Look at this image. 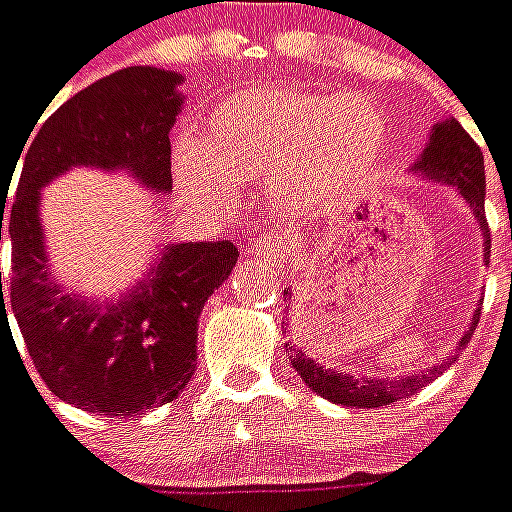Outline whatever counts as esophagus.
<instances>
[{
  "label": "esophagus",
  "instance_id": "obj_1",
  "mask_svg": "<svg viewBox=\"0 0 512 512\" xmlns=\"http://www.w3.org/2000/svg\"><path fill=\"white\" fill-rule=\"evenodd\" d=\"M255 255L263 257V260H268V263L282 266V263H287V257H290V249H287L285 241H279V238H274V236H266L257 241Z\"/></svg>",
  "mask_w": 512,
  "mask_h": 512
}]
</instances>
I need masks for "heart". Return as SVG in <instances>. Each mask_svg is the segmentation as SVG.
I'll return each instance as SVG.
<instances>
[{
    "label": "heart",
    "mask_w": 512,
    "mask_h": 512,
    "mask_svg": "<svg viewBox=\"0 0 512 512\" xmlns=\"http://www.w3.org/2000/svg\"><path fill=\"white\" fill-rule=\"evenodd\" d=\"M385 149L388 119L363 94L246 89L211 116L206 143H176L173 176L187 195L219 206L236 176L274 179L287 211L314 214L372 181Z\"/></svg>",
    "instance_id": "obj_1"
}]
</instances>
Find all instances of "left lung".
I'll list each match as a JSON object with an SVG mask.
<instances>
[{
	"mask_svg": "<svg viewBox=\"0 0 512 512\" xmlns=\"http://www.w3.org/2000/svg\"><path fill=\"white\" fill-rule=\"evenodd\" d=\"M410 170L423 176V179L445 181L453 189H458V195L467 200L472 214L478 219L480 233H483V241H486L488 263V257H491V233H488L486 222V165H483V151H480L475 140L469 138V132L456 119L439 121L437 127L431 130V138L423 154H420V160ZM478 320L480 309L472 317L469 331L464 333V339L458 342L456 350L467 347V342L472 339V331L478 328ZM290 352H293V347H290ZM290 363H293L295 372L301 374V380L314 393H320L323 399L333 401V404H344V407L369 410V407H385V404H393V401L418 393L429 382V377H437L445 369V363H453V355L445 363L431 366L429 372L401 377V380H388V377L380 380V377H363V374L352 377V374L333 372V369H325L323 363L306 358L304 352H295Z\"/></svg>",
	"mask_w": 512,
	"mask_h": 512,
	"instance_id": "left-lung-1",
	"label": "left lung"
}]
</instances>
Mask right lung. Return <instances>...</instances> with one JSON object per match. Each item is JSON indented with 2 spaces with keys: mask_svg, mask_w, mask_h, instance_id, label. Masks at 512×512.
<instances>
[{
  "mask_svg": "<svg viewBox=\"0 0 512 512\" xmlns=\"http://www.w3.org/2000/svg\"><path fill=\"white\" fill-rule=\"evenodd\" d=\"M179 73L124 67L59 105L34 130L13 203V173L0 176V241L13 244V274L0 312L15 314L34 369L51 391L86 412L135 418L179 396L195 374L198 317L238 260L230 241L165 246L149 276L121 301L92 304L64 293L48 271L40 189L70 168L127 170L170 192V127L181 111ZM26 146V143H24ZM15 170V168H13Z\"/></svg>",
  "mask_w": 512,
  "mask_h": 512,
  "instance_id": "add662e5",
  "label": "right lung"
}]
</instances>
